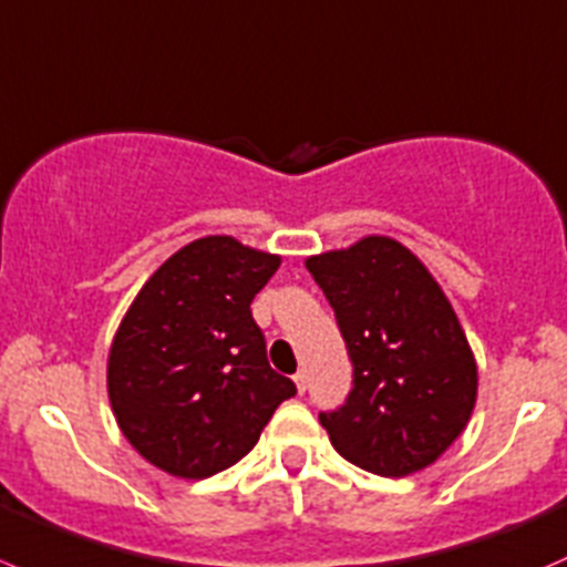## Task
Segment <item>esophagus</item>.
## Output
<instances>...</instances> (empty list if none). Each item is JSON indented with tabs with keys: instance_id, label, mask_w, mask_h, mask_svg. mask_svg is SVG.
Masks as SVG:
<instances>
[{
	"instance_id": "1",
	"label": "esophagus",
	"mask_w": 567,
	"mask_h": 567,
	"mask_svg": "<svg viewBox=\"0 0 567 567\" xmlns=\"http://www.w3.org/2000/svg\"><path fill=\"white\" fill-rule=\"evenodd\" d=\"M295 385H297V391H300V394H302V391H306V385H308V374L302 372V369H300V372L295 374Z\"/></svg>"
}]
</instances>
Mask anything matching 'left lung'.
Returning <instances> with one entry per match:
<instances>
[{"label":"left lung","instance_id":"obj_1","mask_svg":"<svg viewBox=\"0 0 567 567\" xmlns=\"http://www.w3.org/2000/svg\"><path fill=\"white\" fill-rule=\"evenodd\" d=\"M306 267L352 361L344 405L319 413L330 444L363 472H422L466 430L476 402V361L455 308L391 237H363Z\"/></svg>","mask_w":567,"mask_h":567}]
</instances>
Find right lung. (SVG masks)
I'll use <instances>...</instances> for the list:
<instances>
[{
    "label": "right lung",
    "instance_id": "obj_1",
    "mask_svg": "<svg viewBox=\"0 0 567 567\" xmlns=\"http://www.w3.org/2000/svg\"><path fill=\"white\" fill-rule=\"evenodd\" d=\"M281 256L234 237L184 245L137 291L110 347L106 391L128 444L206 480L243 461L295 383L267 361L250 302Z\"/></svg>",
    "mask_w": 567,
    "mask_h": 567
}]
</instances>
